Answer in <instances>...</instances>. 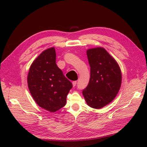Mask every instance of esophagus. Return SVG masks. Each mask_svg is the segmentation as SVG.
<instances>
[{"instance_id": "obj_1", "label": "esophagus", "mask_w": 147, "mask_h": 147, "mask_svg": "<svg viewBox=\"0 0 147 147\" xmlns=\"http://www.w3.org/2000/svg\"><path fill=\"white\" fill-rule=\"evenodd\" d=\"M76 83H77L76 81H74V82H73V86H75L76 85Z\"/></svg>"}]
</instances>
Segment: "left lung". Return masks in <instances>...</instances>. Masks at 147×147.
Masks as SVG:
<instances>
[{
	"instance_id": "8db88e82",
	"label": "left lung",
	"mask_w": 147,
	"mask_h": 147,
	"mask_svg": "<svg viewBox=\"0 0 147 147\" xmlns=\"http://www.w3.org/2000/svg\"><path fill=\"white\" fill-rule=\"evenodd\" d=\"M90 78L83 95L90 107L101 109L111 102L120 89L122 75L117 62L104 48L86 51Z\"/></svg>"
}]
</instances>
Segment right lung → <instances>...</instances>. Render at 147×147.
I'll use <instances>...</instances> for the list:
<instances>
[{"label": "right lung", "instance_id": "1", "mask_svg": "<svg viewBox=\"0 0 147 147\" xmlns=\"http://www.w3.org/2000/svg\"><path fill=\"white\" fill-rule=\"evenodd\" d=\"M54 47L42 52L31 65L28 86L32 97L40 107L54 112L63 107L73 87L55 63Z\"/></svg>", "mask_w": 147, "mask_h": 147}]
</instances>
